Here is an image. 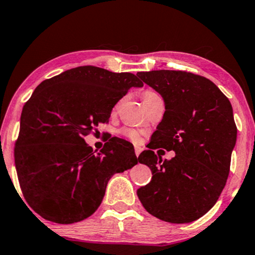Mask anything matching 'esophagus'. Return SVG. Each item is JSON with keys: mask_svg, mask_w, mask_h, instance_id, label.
Wrapping results in <instances>:
<instances>
[{"mask_svg": "<svg viewBox=\"0 0 255 255\" xmlns=\"http://www.w3.org/2000/svg\"><path fill=\"white\" fill-rule=\"evenodd\" d=\"M142 151H143V148L140 147V146H135V154H136V156H138Z\"/></svg>", "mask_w": 255, "mask_h": 255, "instance_id": "1", "label": "esophagus"}]
</instances>
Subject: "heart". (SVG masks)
Returning a JSON list of instances; mask_svg holds the SVG:
<instances>
[{
  "label": "heart",
  "mask_w": 255,
  "mask_h": 255,
  "mask_svg": "<svg viewBox=\"0 0 255 255\" xmlns=\"http://www.w3.org/2000/svg\"><path fill=\"white\" fill-rule=\"evenodd\" d=\"M157 95L155 92L153 91H146L144 92L143 94V101H146L149 99H153V98H157ZM121 134H123L126 138H128L129 140H131V142L134 143H138L139 139H140V134L135 129H131V128H125L123 129V131H121Z\"/></svg>",
  "instance_id": "b5f03b06"
}]
</instances>
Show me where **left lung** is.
<instances>
[{"mask_svg":"<svg viewBox=\"0 0 255 255\" xmlns=\"http://www.w3.org/2000/svg\"><path fill=\"white\" fill-rule=\"evenodd\" d=\"M164 101L165 111L138 162L152 171L137 196L148 213L171 224L204 216L227 181L237 128L229 100L211 80L180 70L137 72ZM175 150L163 161L155 148Z\"/></svg>","mask_w":255,"mask_h":255,"instance_id":"8db88e82","label":"left lung"}]
</instances>
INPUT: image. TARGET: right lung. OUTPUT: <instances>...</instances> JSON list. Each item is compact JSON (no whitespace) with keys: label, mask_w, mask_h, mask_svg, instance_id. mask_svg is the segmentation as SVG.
I'll list each match as a JSON object with an SVG mask.
<instances>
[{"label":"right lung","mask_w":255,"mask_h":255,"mask_svg":"<svg viewBox=\"0 0 255 255\" xmlns=\"http://www.w3.org/2000/svg\"><path fill=\"white\" fill-rule=\"evenodd\" d=\"M142 86L130 72L84 66L35 88L21 112L14 163L36 213L56 224L86 219L100 207L111 177L137 164L127 140L112 137L95 153L84 137L108 123L131 87Z\"/></svg>","instance_id":"add662e5"}]
</instances>
